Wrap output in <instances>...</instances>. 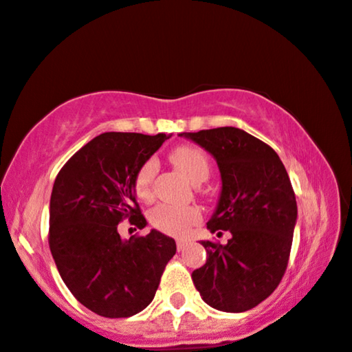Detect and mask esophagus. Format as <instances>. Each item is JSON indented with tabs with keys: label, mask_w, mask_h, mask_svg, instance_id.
Masks as SVG:
<instances>
[{
	"label": "esophagus",
	"mask_w": 352,
	"mask_h": 352,
	"mask_svg": "<svg viewBox=\"0 0 352 352\" xmlns=\"http://www.w3.org/2000/svg\"><path fill=\"white\" fill-rule=\"evenodd\" d=\"M186 245H188V241H184V239H178L177 241V250H178V252H183V250L186 248Z\"/></svg>",
	"instance_id": "34e87169"
}]
</instances>
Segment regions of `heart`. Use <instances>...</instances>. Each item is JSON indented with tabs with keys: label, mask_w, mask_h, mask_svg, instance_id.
<instances>
[{
	"label": "heart",
	"mask_w": 352,
	"mask_h": 352,
	"mask_svg": "<svg viewBox=\"0 0 352 352\" xmlns=\"http://www.w3.org/2000/svg\"><path fill=\"white\" fill-rule=\"evenodd\" d=\"M169 160L180 169L188 180L194 184L204 183L211 172V163L208 155L195 146H178L170 152ZM157 162L147 160L140 166L133 178V189L141 201H148L153 195V180L157 175ZM201 214L194 206H177L169 204L157 205L148 212V220L153 228L166 234L184 236L197 225Z\"/></svg>",
	"instance_id": "heart-1"
}]
</instances>
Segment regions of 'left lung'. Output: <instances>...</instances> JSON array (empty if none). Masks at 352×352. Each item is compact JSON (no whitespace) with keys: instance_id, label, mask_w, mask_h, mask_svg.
Wrapping results in <instances>:
<instances>
[{"instance_id":"left-lung-1","label":"left lung","mask_w":352,"mask_h":352,"mask_svg":"<svg viewBox=\"0 0 352 352\" xmlns=\"http://www.w3.org/2000/svg\"><path fill=\"white\" fill-rule=\"evenodd\" d=\"M214 155L222 194L208 228L230 231L226 245L201 241L206 264L192 272L206 305L245 312L269 298L287 269L296 220V199L278 153L236 127L184 133Z\"/></svg>"}]
</instances>
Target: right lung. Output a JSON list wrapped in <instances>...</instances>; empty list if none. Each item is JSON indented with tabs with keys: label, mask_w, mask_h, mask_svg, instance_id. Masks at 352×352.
<instances>
[{
	"label": "right lung",
	"mask_w": 352,
	"mask_h": 352,
	"mask_svg": "<svg viewBox=\"0 0 352 352\" xmlns=\"http://www.w3.org/2000/svg\"><path fill=\"white\" fill-rule=\"evenodd\" d=\"M164 133L107 132L87 142L58 172L47 242L63 283L80 305L105 318H127L151 305L175 241L152 230L122 241L118 225L144 228L133 178Z\"/></svg>",
	"instance_id": "right-lung-1"
}]
</instances>
